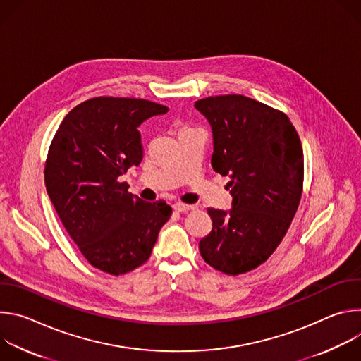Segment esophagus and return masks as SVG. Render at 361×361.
I'll list each match as a JSON object with an SVG mask.
<instances>
[{"label": "esophagus", "instance_id": "esophagus-1", "mask_svg": "<svg viewBox=\"0 0 361 361\" xmlns=\"http://www.w3.org/2000/svg\"><path fill=\"white\" fill-rule=\"evenodd\" d=\"M174 210L178 212V213H184V212H190V210H194L192 205H188V204H183V202H177L173 205Z\"/></svg>", "mask_w": 361, "mask_h": 361}]
</instances>
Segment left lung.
Masks as SVG:
<instances>
[{"label":"left lung","instance_id":"8db88e82","mask_svg":"<svg viewBox=\"0 0 361 361\" xmlns=\"http://www.w3.org/2000/svg\"><path fill=\"white\" fill-rule=\"evenodd\" d=\"M195 109L213 128L212 166L228 176L233 207L209 209L212 231L200 240L204 262L238 276L263 264L287 234L302 194L300 137L280 110L241 94L201 98Z\"/></svg>","mask_w":361,"mask_h":361}]
</instances>
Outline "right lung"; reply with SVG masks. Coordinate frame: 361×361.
<instances>
[{
    "label": "right lung",
    "mask_w": 361,
    "mask_h": 361,
    "mask_svg": "<svg viewBox=\"0 0 361 361\" xmlns=\"http://www.w3.org/2000/svg\"><path fill=\"white\" fill-rule=\"evenodd\" d=\"M167 111L142 98L94 97L66 116L49 144V200L85 260L107 274L142 266L171 217L164 200L142 201L120 181L142 160L138 126Z\"/></svg>",
    "instance_id": "1"
}]
</instances>
